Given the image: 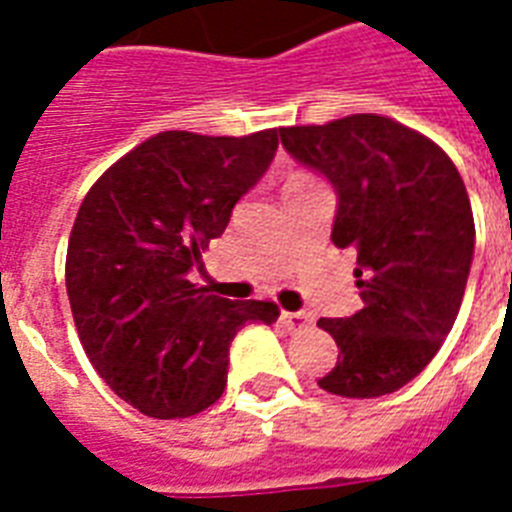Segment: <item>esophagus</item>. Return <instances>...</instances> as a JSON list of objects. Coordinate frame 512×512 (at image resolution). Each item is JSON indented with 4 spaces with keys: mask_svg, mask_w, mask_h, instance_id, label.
<instances>
[{
    "mask_svg": "<svg viewBox=\"0 0 512 512\" xmlns=\"http://www.w3.org/2000/svg\"><path fill=\"white\" fill-rule=\"evenodd\" d=\"M281 324H284L289 332H300V329L311 327V316H308V313H303V311H295V313L284 311V313H281Z\"/></svg>",
    "mask_w": 512,
    "mask_h": 512,
    "instance_id": "1",
    "label": "esophagus"
}]
</instances>
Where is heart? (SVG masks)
<instances>
[{"mask_svg":"<svg viewBox=\"0 0 512 512\" xmlns=\"http://www.w3.org/2000/svg\"><path fill=\"white\" fill-rule=\"evenodd\" d=\"M297 180H311V177H308V175H292L287 183H297Z\"/></svg>","mask_w":512,"mask_h":512,"instance_id":"obj_1","label":"heart"}]
</instances>
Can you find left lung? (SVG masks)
Segmentation results:
<instances>
[{"label":"left lung","mask_w":512,"mask_h":512,"mask_svg":"<svg viewBox=\"0 0 512 512\" xmlns=\"http://www.w3.org/2000/svg\"><path fill=\"white\" fill-rule=\"evenodd\" d=\"M281 146L337 193L332 241L356 255L364 308L319 319L340 356L327 393L377 398L404 388L452 332L476 225L452 159L420 132L377 114L281 127Z\"/></svg>","instance_id":"left-lung-1"}]
</instances>
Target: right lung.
I'll list each match as a JSON object with an SVG mask.
<instances>
[{"label":"right lung","instance_id":"right-lung-1","mask_svg":"<svg viewBox=\"0 0 512 512\" xmlns=\"http://www.w3.org/2000/svg\"><path fill=\"white\" fill-rule=\"evenodd\" d=\"M276 148V130L159 132L84 196L66 255L76 332L108 388L148 417H191L215 404L236 332L279 319L273 303H233L188 281Z\"/></svg>","mask_w":512,"mask_h":512}]
</instances>
